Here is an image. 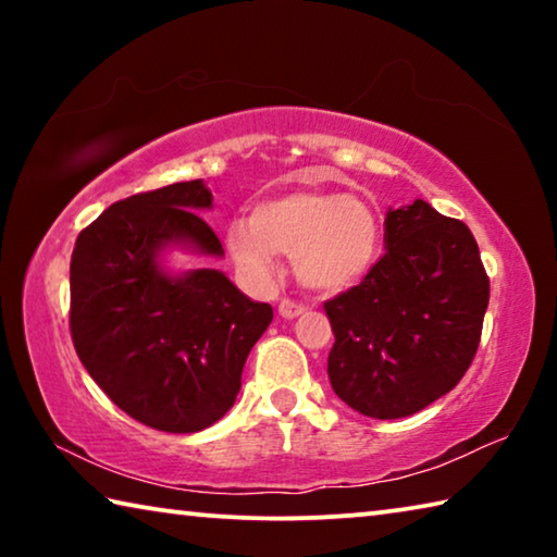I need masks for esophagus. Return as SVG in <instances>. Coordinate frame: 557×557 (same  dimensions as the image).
Here are the masks:
<instances>
[{
  "label": "esophagus",
  "instance_id": "obj_1",
  "mask_svg": "<svg viewBox=\"0 0 557 557\" xmlns=\"http://www.w3.org/2000/svg\"><path fill=\"white\" fill-rule=\"evenodd\" d=\"M277 312H280L282 319H297V317H301V314L307 312V307L305 305H297V301H292V299H282L280 307H277Z\"/></svg>",
  "mask_w": 557,
  "mask_h": 557
}]
</instances>
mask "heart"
<instances>
[{"mask_svg":"<svg viewBox=\"0 0 557 557\" xmlns=\"http://www.w3.org/2000/svg\"><path fill=\"white\" fill-rule=\"evenodd\" d=\"M381 221L363 199L319 188H292L256 203L250 219L225 225V248L250 285L277 275L280 256H292L307 289L338 295L363 282L381 256Z\"/></svg>","mask_w":557,"mask_h":557,"instance_id":"obj_1","label":"heart"}]
</instances>
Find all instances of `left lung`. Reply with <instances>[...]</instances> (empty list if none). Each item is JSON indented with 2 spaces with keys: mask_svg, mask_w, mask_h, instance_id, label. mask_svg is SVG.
Wrapping results in <instances>:
<instances>
[{
  "mask_svg": "<svg viewBox=\"0 0 557 557\" xmlns=\"http://www.w3.org/2000/svg\"><path fill=\"white\" fill-rule=\"evenodd\" d=\"M388 252L324 309L336 336L329 381L379 420L420 412L467 373L482 336L488 277L474 235L428 201L388 209Z\"/></svg>",
  "mask_w": 557,
  "mask_h": 557,
  "instance_id": "obj_1",
  "label": "left lung"
}]
</instances>
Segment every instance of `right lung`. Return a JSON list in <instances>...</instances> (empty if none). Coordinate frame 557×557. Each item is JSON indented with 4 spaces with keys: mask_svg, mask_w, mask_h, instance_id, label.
Listing matches in <instances>:
<instances>
[{
    "mask_svg": "<svg viewBox=\"0 0 557 557\" xmlns=\"http://www.w3.org/2000/svg\"><path fill=\"white\" fill-rule=\"evenodd\" d=\"M203 178L129 196L78 235L71 258L75 354L108 398L143 425L199 432L233 408L245 358L272 322L215 268L174 270L172 250L221 260L199 213Z\"/></svg>",
    "mask_w": 557,
    "mask_h": 557,
    "instance_id": "right-lung-1",
    "label": "right lung"
}]
</instances>
